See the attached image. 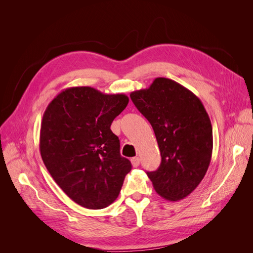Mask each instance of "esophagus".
Instances as JSON below:
<instances>
[{
  "instance_id": "1",
  "label": "esophagus",
  "mask_w": 253,
  "mask_h": 253,
  "mask_svg": "<svg viewBox=\"0 0 253 253\" xmlns=\"http://www.w3.org/2000/svg\"><path fill=\"white\" fill-rule=\"evenodd\" d=\"M131 163H132V166L134 168H136V167H138L140 165V159H139V157H133L131 159Z\"/></svg>"
}]
</instances>
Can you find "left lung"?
I'll list each match as a JSON object with an SVG mask.
<instances>
[{
    "mask_svg": "<svg viewBox=\"0 0 253 253\" xmlns=\"http://www.w3.org/2000/svg\"><path fill=\"white\" fill-rule=\"evenodd\" d=\"M129 97L154 129L162 155L158 169L147 172L153 187L168 201L182 200L200 185L211 162L208 113L192 91L168 78H156Z\"/></svg>",
    "mask_w": 253,
    "mask_h": 253,
    "instance_id": "left-lung-1",
    "label": "left lung"
}]
</instances>
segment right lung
Here are the masks:
<instances>
[{
	"instance_id": "1",
	"label": "right lung",
	"mask_w": 253,
	"mask_h": 253,
	"mask_svg": "<svg viewBox=\"0 0 253 253\" xmlns=\"http://www.w3.org/2000/svg\"><path fill=\"white\" fill-rule=\"evenodd\" d=\"M127 103L125 94L75 86L58 94L43 114V163L63 192L84 208L103 209L114 203L132 169L111 131Z\"/></svg>"
}]
</instances>
